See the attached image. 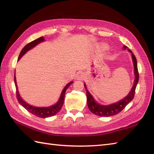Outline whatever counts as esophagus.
<instances>
[{
  "label": "esophagus",
  "mask_w": 154,
  "mask_h": 154,
  "mask_svg": "<svg viewBox=\"0 0 154 154\" xmlns=\"http://www.w3.org/2000/svg\"><path fill=\"white\" fill-rule=\"evenodd\" d=\"M84 78V74H83L82 72L79 73L77 76V79L78 80H82Z\"/></svg>",
  "instance_id": "obj_1"
}]
</instances>
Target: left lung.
Listing matches in <instances>:
<instances>
[{
    "mask_svg": "<svg viewBox=\"0 0 154 154\" xmlns=\"http://www.w3.org/2000/svg\"><path fill=\"white\" fill-rule=\"evenodd\" d=\"M123 48L125 49H127L128 51L132 53L135 74L134 83L132 89L127 97H125L124 99L117 102V103L109 105H101L96 103V101L93 98L92 95L88 92L85 84H84L87 93V100L88 107L92 114L100 116H103V117H109V116H114L121 112L125 108V106L134 99L135 92H136V88L139 81V72L137 69V60L136 57H135V55L132 53V51L128 49V47L125 45L123 46Z\"/></svg>",
    "mask_w": 154,
    "mask_h": 154,
    "instance_id": "obj_1",
    "label": "left lung"
}]
</instances>
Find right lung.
I'll use <instances>...</instances> for the list:
<instances>
[{
    "instance_id": "1",
    "label": "right lung",
    "mask_w": 154,
    "mask_h": 154,
    "mask_svg": "<svg viewBox=\"0 0 154 154\" xmlns=\"http://www.w3.org/2000/svg\"><path fill=\"white\" fill-rule=\"evenodd\" d=\"M44 40V37L41 36L38 39L32 41L29 44H27L26 45H25L24 48H23L21 51V52L19 54V57H18V60H19L22 57V56L27 52V51H29L31 48L35 47L36 45L39 44L40 42H43ZM14 82H15V87H16V96H17V98L18 103H19L22 106H24L27 111L31 113L32 114L37 116V117L42 118H45L51 117V116H53L55 115L56 114H57L58 112L61 110L62 105L64 103V97H65V94H66V91L68 88V87L70 86V85H71L73 83L72 82H71L69 83H67L66 86L65 87V88H63V90L62 92L61 96H60V97L58 101L55 105L49 106V107H36V106H31V105H29V104L26 103V102L21 98V97L20 96V94H19V93H18V91L17 89L15 74L14 75Z\"/></svg>"
}]
</instances>
